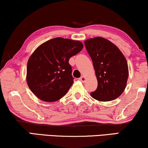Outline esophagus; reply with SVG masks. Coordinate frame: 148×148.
<instances>
[{
    "mask_svg": "<svg viewBox=\"0 0 148 148\" xmlns=\"http://www.w3.org/2000/svg\"><path fill=\"white\" fill-rule=\"evenodd\" d=\"M79 79V81H81L82 82H84L85 81H86V77H85L84 76H82Z\"/></svg>",
    "mask_w": 148,
    "mask_h": 148,
    "instance_id": "1",
    "label": "esophagus"
}]
</instances>
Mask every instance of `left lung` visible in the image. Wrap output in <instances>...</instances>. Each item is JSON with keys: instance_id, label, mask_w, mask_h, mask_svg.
<instances>
[{"instance_id": "left-lung-1", "label": "left lung", "mask_w": 148, "mask_h": 148, "mask_svg": "<svg viewBox=\"0 0 148 148\" xmlns=\"http://www.w3.org/2000/svg\"><path fill=\"white\" fill-rule=\"evenodd\" d=\"M84 44L98 80V88L91 96L102 102L117 98L124 92L128 79V64L125 56L116 45L104 38H90Z\"/></svg>"}]
</instances>
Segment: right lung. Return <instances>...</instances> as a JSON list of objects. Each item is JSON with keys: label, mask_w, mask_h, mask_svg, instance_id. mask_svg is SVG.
I'll use <instances>...</instances> for the list:
<instances>
[{"label": "right lung", "mask_w": 148, "mask_h": 148, "mask_svg": "<svg viewBox=\"0 0 148 148\" xmlns=\"http://www.w3.org/2000/svg\"><path fill=\"white\" fill-rule=\"evenodd\" d=\"M84 48L82 42L62 38L48 40L36 48L28 60L27 84L41 100L55 102L73 84L69 58Z\"/></svg>", "instance_id": "obj_1"}]
</instances>
